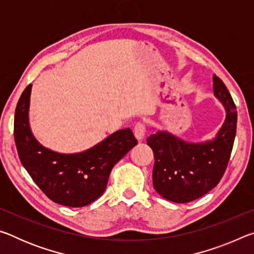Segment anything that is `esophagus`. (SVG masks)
<instances>
[{"mask_svg": "<svg viewBox=\"0 0 254 254\" xmlns=\"http://www.w3.org/2000/svg\"><path fill=\"white\" fill-rule=\"evenodd\" d=\"M133 132H134V136L136 137L137 141H142L144 139V135H145L144 124L143 123H136Z\"/></svg>", "mask_w": 254, "mask_h": 254, "instance_id": "obj_1", "label": "esophagus"}]
</instances>
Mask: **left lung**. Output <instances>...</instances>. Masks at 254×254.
<instances>
[{"label": "left lung", "mask_w": 254, "mask_h": 254, "mask_svg": "<svg viewBox=\"0 0 254 254\" xmlns=\"http://www.w3.org/2000/svg\"><path fill=\"white\" fill-rule=\"evenodd\" d=\"M214 95L225 109V121L212 140L188 142L168 131H158L147 139L152 149L153 187L174 203L199 198L220 183L229 163L236 133L238 113L230 92L216 75Z\"/></svg>", "instance_id": "obj_1"}]
</instances>
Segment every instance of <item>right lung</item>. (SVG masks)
<instances>
[{
  "mask_svg": "<svg viewBox=\"0 0 254 254\" xmlns=\"http://www.w3.org/2000/svg\"><path fill=\"white\" fill-rule=\"evenodd\" d=\"M32 85L24 89L14 114V140L20 161L47 197L68 207H83L104 192L111 170L136 145L131 128H122L85 151L60 153L39 143L30 127Z\"/></svg>",
  "mask_w": 254,
  "mask_h": 254,
  "instance_id": "obj_1",
  "label": "right lung"
}]
</instances>
